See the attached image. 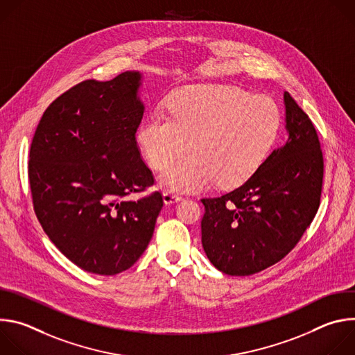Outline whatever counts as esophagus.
Segmentation results:
<instances>
[{
    "label": "esophagus",
    "mask_w": 355,
    "mask_h": 355,
    "mask_svg": "<svg viewBox=\"0 0 355 355\" xmlns=\"http://www.w3.org/2000/svg\"><path fill=\"white\" fill-rule=\"evenodd\" d=\"M163 200L166 205H171V204H175V202L181 200V195L180 193H175V192H171V191H167L163 193Z\"/></svg>",
    "instance_id": "esophagus-1"
}]
</instances>
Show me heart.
I'll list each match as a JSON object with an SVG mask.
<instances>
[{
    "label": "heart",
    "instance_id": "heart-1",
    "mask_svg": "<svg viewBox=\"0 0 355 355\" xmlns=\"http://www.w3.org/2000/svg\"><path fill=\"white\" fill-rule=\"evenodd\" d=\"M136 132L148 164L163 170L160 185L171 192L237 187L263 164L278 136L281 115L272 99L229 85H191L167 101Z\"/></svg>",
    "mask_w": 355,
    "mask_h": 355
}]
</instances>
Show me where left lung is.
Segmentation results:
<instances>
[{
    "label": "left lung",
    "mask_w": 355,
    "mask_h": 355,
    "mask_svg": "<svg viewBox=\"0 0 355 355\" xmlns=\"http://www.w3.org/2000/svg\"><path fill=\"white\" fill-rule=\"evenodd\" d=\"M284 104L285 143L239 188L200 199L202 247L227 275H251L282 260L319 209L323 155L316 129L289 92Z\"/></svg>",
    "instance_id": "obj_1"
}]
</instances>
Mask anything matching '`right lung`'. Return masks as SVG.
Here are the masks:
<instances>
[{"mask_svg": "<svg viewBox=\"0 0 355 355\" xmlns=\"http://www.w3.org/2000/svg\"><path fill=\"white\" fill-rule=\"evenodd\" d=\"M143 74L87 80L44 111L29 153L35 214L49 239L84 271L115 275L130 268L153 237L160 192L126 200L153 185L136 130L144 104Z\"/></svg>", "mask_w": 355, "mask_h": 355, "instance_id": "obj_1", "label": "right lung"}]
</instances>
